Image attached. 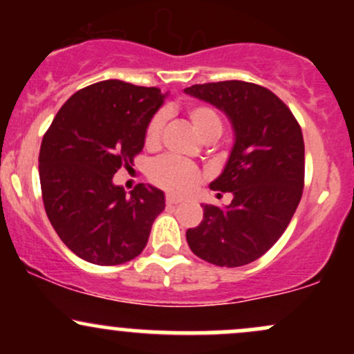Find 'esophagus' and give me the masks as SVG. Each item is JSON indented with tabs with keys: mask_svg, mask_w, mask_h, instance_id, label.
I'll list each match as a JSON object with an SVG mask.
<instances>
[{
	"mask_svg": "<svg viewBox=\"0 0 354 354\" xmlns=\"http://www.w3.org/2000/svg\"><path fill=\"white\" fill-rule=\"evenodd\" d=\"M181 201H183V198L174 196V194H168V196H166V205H168V206H174V205H178V203H181Z\"/></svg>",
	"mask_w": 354,
	"mask_h": 354,
	"instance_id": "1",
	"label": "esophagus"
}]
</instances>
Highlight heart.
I'll list each match as a JSON object with an SVG mask.
<instances>
[{
	"mask_svg": "<svg viewBox=\"0 0 354 354\" xmlns=\"http://www.w3.org/2000/svg\"><path fill=\"white\" fill-rule=\"evenodd\" d=\"M189 123L198 133L201 140H216L223 131L221 118L208 104H193L188 108ZM166 115L156 113L151 118L145 131V145L148 148L158 146L163 133ZM149 180L160 188L171 191V193H186L200 181V169L194 165L186 161L176 160V158L165 156L156 160L149 168Z\"/></svg>",
	"mask_w": 354,
	"mask_h": 354,
	"instance_id": "b5f03b06",
	"label": "heart"
}]
</instances>
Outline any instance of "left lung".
Returning <instances> with one entry per match:
<instances>
[{"label":"left lung","instance_id":"8db88e82","mask_svg":"<svg viewBox=\"0 0 354 354\" xmlns=\"http://www.w3.org/2000/svg\"><path fill=\"white\" fill-rule=\"evenodd\" d=\"M186 95L230 118L234 145L211 189L231 193L226 208L203 205L186 231L194 254L216 266H245L263 256L290 225L304 186V141L298 121L273 91L246 81L193 84Z\"/></svg>","mask_w":354,"mask_h":354}]
</instances>
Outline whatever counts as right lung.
Masks as SVG:
<instances>
[{
  "instance_id": "add662e5",
  "label": "right lung",
  "mask_w": 354,
  "mask_h": 354,
  "mask_svg": "<svg viewBox=\"0 0 354 354\" xmlns=\"http://www.w3.org/2000/svg\"><path fill=\"white\" fill-rule=\"evenodd\" d=\"M161 89L106 80L80 89L61 106L39 149L44 209L61 241L84 261H131L148 243L165 193L113 183L145 146L146 126L163 104Z\"/></svg>"
}]
</instances>
